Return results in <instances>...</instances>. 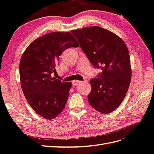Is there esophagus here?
Returning a JSON list of instances; mask_svg holds the SVG:
<instances>
[{
	"label": "esophagus",
	"mask_w": 154,
	"mask_h": 154,
	"mask_svg": "<svg viewBox=\"0 0 154 154\" xmlns=\"http://www.w3.org/2000/svg\"><path fill=\"white\" fill-rule=\"evenodd\" d=\"M82 81H80V80H74L73 82H72V85L74 86H76L79 84H80V83H82Z\"/></svg>",
	"instance_id": "esophagus-1"
}]
</instances>
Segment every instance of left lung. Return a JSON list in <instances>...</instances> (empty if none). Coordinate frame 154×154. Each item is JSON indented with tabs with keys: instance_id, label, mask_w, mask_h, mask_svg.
Wrapping results in <instances>:
<instances>
[{
	"instance_id": "1",
	"label": "left lung",
	"mask_w": 154,
	"mask_h": 154,
	"mask_svg": "<svg viewBox=\"0 0 154 154\" xmlns=\"http://www.w3.org/2000/svg\"><path fill=\"white\" fill-rule=\"evenodd\" d=\"M90 62L102 72L90 80L87 96L93 108L103 114L122 103L131 80L130 59L127 45L114 32L99 26L71 31Z\"/></svg>"
}]
</instances>
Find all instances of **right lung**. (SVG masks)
<instances>
[{
  "instance_id": "obj_1",
  "label": "right lung",
  "mask_w": 154,
  "mask_h": 154,
  "mask_svg": "<svg viewBox=\"0 0 154 154\" xmlns=\"http://www.w3.org/2000/svg\"><path fill=\"white\" fill-rule=\"evenodd\" d=\"M76 39L69 32H53L36 38L23 53L20 78L23 93L31 108L42 117L51 119L65 108L71 82L51 77L59 57L70 48H78Z\"/></svg>"
}]
</instances>
